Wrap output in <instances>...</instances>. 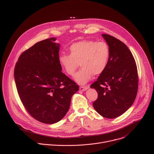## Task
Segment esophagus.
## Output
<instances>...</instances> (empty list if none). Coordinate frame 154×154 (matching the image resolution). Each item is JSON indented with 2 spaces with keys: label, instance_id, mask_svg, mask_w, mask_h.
I'll list each match as a JSON object with an SVG mask.
<instances>
[{
  "label": "esophagus",
  "instance_id": "obj_1",
  "mask_svg": "<svg viewBox=\"0 0 154 154\" xmlns=\"http://www.w3.org/2000/svg\"><path fill=\"white\" fill-rule=\"evenodd\" d=\"M90 88V85H86L85 86H80V90L81 91H86L88 88Z\"/></svg>",
  "mask_w": 154,
  "mask_h": 154
}]
</instances>
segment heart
I'll use <instances>...</instances> for the list:
<instances>
[{
    "mask_svg": "<svg viewBox=\"0 0 154 154\" xmlns=\"http://www.w3.org/2000/svg\"><path fill=\"white\" fill-rule=\"evenodd\" d=\"M69 54H62L59 62L64 71L71 76L74 75L80 66L82 68L75 75L77 83L84 85L92 78L105 70L109 61L110 51L104 41L83 40L71 45Z\"/></svg>",
    "mask_w": 154,
    "mask_h": 154,
    "instance_id": "b5f03b06",
    "label": "heart"
}]
</instances>
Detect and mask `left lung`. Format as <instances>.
Returning <instances> with one entry per match:
<instances>
[{"label":"left lung","instance_id":"1","mask_svg":"<svg viewBox=\"0 0 154 154\" xmlns=\"http://www.w3.org/2000/svg\"><path fill=\"white\" fill-rule=\"evenodd\" d=\"M110 51L103 72L91 85L98 97L93 103L96 111L104 118H117L132 105L138 87V71L134 56L124 42L102 34Z\"/></svg>","mask_w":154,"mask_h":154}]
</instances>
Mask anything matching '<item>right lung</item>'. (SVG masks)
<instances>
[{
    "instance_id": "1",
    "label": "right lung",
    "mask_w": 154,
    "mask_h": 154,
    "mask_svg": "<svg viewBox=\"0 0 154 154\" xmlns=\"http://www.w3.org/2000/svg\"><path fill=\"white\" fill-rule=\"evenodd\" d=\"M56 39L41 41L23 52L14 71L17 91L26 111L36 120L49 124L66 115L72 95L79 89L61 72Z\"/></svg>"
}]
</instances>
